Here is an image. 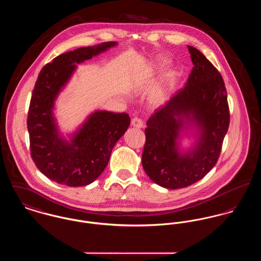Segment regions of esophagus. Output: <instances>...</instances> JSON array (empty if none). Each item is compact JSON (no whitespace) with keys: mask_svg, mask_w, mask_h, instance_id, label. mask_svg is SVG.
<instances>
[{"mask_svg":"<svg viewBox=\"0 0 261 261\" xmlns=\"http://www.w3.org/2000/svg\"><path fill=\"white\" fill-rule=\"evenodd\" d=\"M132 125L134 127H138V128H142L143 127V121L139 118H134L132 119Z\"/></svg>","mask_w":261,"mask_h":261,"instance_id":"34e87169","label":"esophagus"}]
</instances>
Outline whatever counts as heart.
<instances>
[{
	"label": "heart",
	"instance_id": "obj_1",
	"mask_svg": "<svg viewBox=\"0 0 261 261\" xmlns=\"http://www.w3.org/2000/svg\"><path fill=\"white\" fill-rule=\"evenodd\" d=\"M167 64H168V61H166L165 59H159L153 64V69L162 70L167 66ZM175 76H176L175 71H167L166 74L162 77L161 83L159 84L156 89L152 92V94L150 95V100L152 103H160L165 99L168 90L170 89V87L172 86V84L175 80Z\"/></svg>",
	"mask_w": 261,
	"mask_h": 261
}]
</instances>
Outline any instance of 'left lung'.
Wrapping results in <instances>:
<instances>
[{"label": "left lung", "mask_w": 261, "mask_h": 261, "mask_svg": "<svg viewBox=\"0 0 261 261\" xmlns=\"http://www.w3.org/2000/svg\"><path fill=\"white\" fill-rule=\"evenodd\" d=\"M193 69L186 87L146 121L142 167L159 186L176 190L203 178L215 166L229 126V108L223 79L197 48L188 46ZM194 125L199 141L187 153L178 150L183 129Z\"/></svg>", "instance_id": "1"}]
</instances>
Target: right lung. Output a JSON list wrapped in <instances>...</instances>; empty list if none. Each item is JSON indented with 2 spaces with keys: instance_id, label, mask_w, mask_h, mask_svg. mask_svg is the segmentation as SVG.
Here are the masks:
<instances>
[{
  "instance_id": "right-lung-1",
  "label": "right lung",
  "mask_w": 261,
  "mask_h": 261,
  "mask_svg": "<svg viewBox=\"0 0 261 261\" xmlns=\"http://www.w3.org/2000/svg\"><path fill=\"white\" fill-rule=\"evenodd\" d=\"M116 45V42H109L62 54L38 75L27 119L31 156L40 171L58 184L83 187L95 181L129 125L130 119L125 113L97 111L73 135L71 142H67L59 136L53 117L54 101L75 65Z\"/></svg>"
}]
</instances>
